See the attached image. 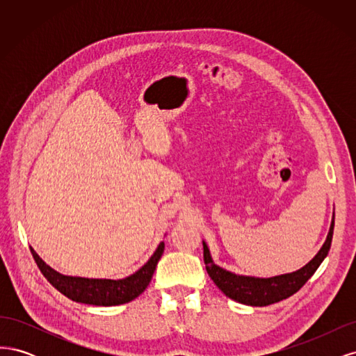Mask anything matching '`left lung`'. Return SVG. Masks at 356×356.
Segmentation results:
<instances>
[{
  "label": "left lung",
  "instance_id": "left-lung-1",
  "mask_svg": "<svg viewBox=\"0 0 356 356\" xmlns=\"http://www.w3.org/2000/svg\"><path fill=\"white\" fill-rule=\"evenodd\" d=\"M334 232V218L330 227V233L327 236L325 243L322 245L319 252L315 255L312 261H309L303 268L288 275H281L275 277H250V276H238L224 270L220 266L213 264L207 243L203 242V261L207 266V272L211 276L222 293L232 300L239 301L243 305L250 306H268L277 303V301L285 300L296 294L297 291L303 286L309 279L316 272L319 264L324 261L327 257Z\"/></svg>",
  "mask_w": 356,
  "mask_h": 356
}]
</instances>
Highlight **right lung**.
<instances>
[{
  "label": "right lung",
  "mask_w": 356,
  "mask_h": 356,
  "mask_svg": "<svg viewBox=\"0 0 356 356\" xmlns=\"http://www.w3.org/2000/svg\"><path fill=\"white\" fill-rule=\"evenodd\" d=\"M163 251L165 242H161L157 246L156 252L152 255V258H149L136 273L124 279H118V281H111V279H86L60 275L42 261L37 255V252L31 248V254L34 257L41 273L44 275L47 281L55 286L59 293L67 296L72 301L95 306L123 305L132 301L139 294H143L148 284L152 282L153 273Z\"/></svg>",
  "instance_id": "add662e5"
}]
</instances>
